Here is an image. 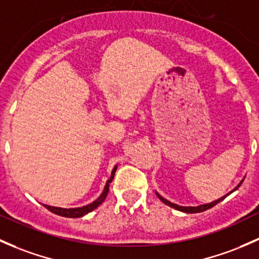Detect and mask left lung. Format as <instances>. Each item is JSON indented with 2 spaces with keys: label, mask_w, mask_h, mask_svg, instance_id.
<instances>
[{
  "label": "left lung",
  "mask_w": 259,
  "mask_h": 259,
  "mask_svg": "<svg viewBox=\"0 0 259 259\" xmlns=\"http://www.w3.org/2000/svg\"><path fill=\"white\" fill-rule=\"evenodd\" d=\"M243 181H241L238 184V186H236V189L235 190H237L239 186H241V184ZM235 190H233V191H235ZM157 196H159V198L160 200L162 201V202L165 203V205H167V206H170V207H172V208H175V209H179V211H182V212H186V213H198V212H203V211H206V209H208V208H211V207H213L214 205H217V203L219 202H221V201L223 200V198L226 197V196H223V197H221V198H219V200H216V201H213V202H211V203H206V205H201V206H197V207H184V206H179V205H175V203H172V202H170V201H167V200H165L164 197H161V196H160L159 194H156Z\"/></svg>",
  "instance_id": "left-lung-1"
}]
</instances>
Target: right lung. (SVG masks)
Instances as JSON below:
<instances>
[{
    "label": "right lung",
    "instance_id": "add662e5",
    "mask_svg": "<svg viewBox=\"0 0 259 259\" xmlns=\"http://www.w3.org/2000/svg\"><path fill=\"white\" fill-rule=\"evenodd\" d=\"M115 171H116V166L113 168V171H111V176H110V179L107 181V185H105L103 194L100 195L99 197L94 201V202H92L91 205H87V206H83V207H78V208H61V207H53V206H48V205H45V207L47 209H50V211L53 212V213L58 214V216L69 217V219H77V217H81V216H84V214L89 213V212H92L93 209L97 208L98 206L102 205V203L104 202L105 197H107V195L109 192V184L113 181L114 175H115Z\"/></svg>",
    "mask_w": 259,
    "mask_h": 259
}]
</instances>
